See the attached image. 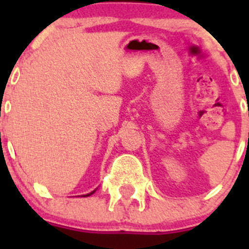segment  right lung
Wrapping results in <instances>:
<instances>
[{"instance_id": "obj_1", "label": "right lung", "mask_w": 249, "mask_h": 249, "mask_svg": "<svg viewBox=\"0 0 249 249\" xmlns=\"http://www.w3.org/2000/svg\"><path fill=\"white\" fill-rule=\"evenodd\" d=\"M95 193V190H94V191H91V193L90 194H86V195H83V196H90V195H91V194H94Z\"/></svg>"}]
</instances>
